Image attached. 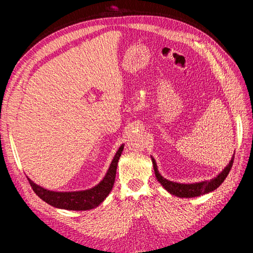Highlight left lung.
Here are the masks:
<instances>
[{"mask_svg": "<svg viewBox=\"0 0 253 253\" xmlns=\"http://www.w3.org/2000/svg\"><path fill=\"white\" fill-rule=\"evenodd\" d=\"M152 158V163H153V168H154V172L157 180L160 182V185H163V187L170 192L171 194L178 196V197H196V196H201L204 194H207L209 192H212L215 189H217L223 181L226 179L227 175L230 172L232 165H233V159H234V154L230 160V163L227 165L225 169L221 171L216 177H214L211 180H204L201 182H194V183H179V182H174L171 180H168L165 177H163L162 175L159 174L158 169H157V165L155 159Z\"/></svg>", "mask_w": 253, "mask_h": 253, "instance_id": "left-lung-1", "label": "left lung"}]
</instances>
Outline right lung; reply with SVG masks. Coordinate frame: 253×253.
Masks as SVG:
<instances>
[{
	"instance_id": "add662e5",
	"label": "right lung",
	"mask_w": 253,
	"mask_h": 253,
	"mask_svg": "<svg viewBox=\"0 0 253 253\" xmlns=\"http://www.w3.org/2000/svg\"><path fill=\"white\" fill-rule=\"evenodd\" d=\"M124 147L125 144H122L118 149L116 154H115L114 159L112 160L111 166L103 179L99 182L97 186L91 189L83 191H74V192H55V191H49L36 185V183L29 178L27 179L33 190L35 191V193L39 196L42 201L52 207L75 211L90 210L100 205L112 191L115 177H116L117 164L121 156V153L124 151Z\"/></svg>"
}]
</instances>
